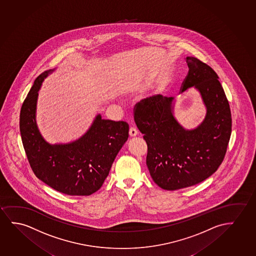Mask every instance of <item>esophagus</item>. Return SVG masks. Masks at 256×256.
I'll return each mask as SVG.
<instances>
[{
    "mask_svg": "<svg viewBox=\"0 0 256 256\" xmlns=\"http://www.w3.org/2000/svg\"><path fill=\"white\" fill-rule=\"evenodd\" d=\"M129 134H130V137H135L138 135V130L134 127H130V130H129Z\"/></svg>",
    "mask_w": 256,
    "mask_h": 256,
    "instance_id": "esophagus-1",
    "label": "esophagus"
}]
</instances>
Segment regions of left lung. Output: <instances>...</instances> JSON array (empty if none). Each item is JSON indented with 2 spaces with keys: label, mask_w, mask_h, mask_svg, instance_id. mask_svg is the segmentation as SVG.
<instances>
[{
  "label": "left lung",
  "mask_w": 256,
  "mask_h": 256,
  "mask_svg": "<svg viewBox=\"0 0 256 256\" xmlns=\"http://www.w3.org/2000/svg\"><path fill=\"white\" fill-rule=\"evenodd\" d=\"M188 72L182 92L194 86L206 107L199 126L187 130L174 116V98L158 94L138 102L134 120L148 144L146 165L158 187L176 190L200 184L223 162L232 132L230 106L218 76L194 57L186 58Z\"/></svg>",
  "instance_id": "8db88e82"
}]
</instances>
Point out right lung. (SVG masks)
I'll use <instances>...</instances> for the list:
<instances>
[{
  "label": "right lung",
  "instance_id": "obj_1",
  "mask_svg": "<svg viewBox=\"0 0 256 256\" xmlns=\"http://www.w3.org/2000/svg\"><path fill=\"white\" fill-rule=\"evenodd\" d=\"M36 77L20 112V132L30 165L36 176L55 190L69 196H90L108 176L112 163L129 137L126 122L102 119L98 114L86 134L68 144H50L36 122V101L44 80Z\"/></svg>",
  "mask_w": 256,
  "mask_h": 256
}]
</instances>
